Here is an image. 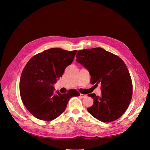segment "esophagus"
I'll return each mask as SVG.
<instances>
[{"label":"esophagus","mask_w":150,"mask_h":150,"mask_svg":"<svg viewBox=\"0 0 150 150\" xmlns=\"http://www.w3.org/2000/svg\"><path fill=\"white\" fill-rule=\"evenodd\" d=\"M80 96L82 98H86V96H87V95H86V94H80Z\"/></svg>","instance_id":"1"}]
</instances>
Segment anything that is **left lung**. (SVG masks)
Returning a JSON list of instances; mask_svg holds the SVG:
<instances>
[{"mask_svg":"<svg viewBox=\"0 0 150 150\" xmlns=\"http://www.w3.org/2000/svg\"><path fill=\"white\" fill-rule=\"evenodd\" d=\"M76 61L88 70L91 83L96 87L101 84L100 96L88 94L94 104L88 111L104 122L118 119L128 108L133 92L132 81L124 61L101 47L80 50Z\"/></svg>","mask_w":150,"mask_h":150,"instance_id":"8db88e82","label":"left lung"}]
</instances>
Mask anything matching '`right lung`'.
<instances>
[{"instance_id": "1", "label": "right lung", "mask_w": 150, "mask_h": 150, "mask_svg": "<svg viewBox=\"0 0 150 150\" xmlns=\"http://www.w3.org/2000/svg\"><path fill=\"white\" fill-rule=\"evenodd\" d=\"M77 51L45 50L32 57L24 67L20 79L21 97L25 108L38 119H56L65 111L70 98L79 96L74 89L65 94L55 93L53 86L73 61Z\"/></svg>"}]
</instances>
